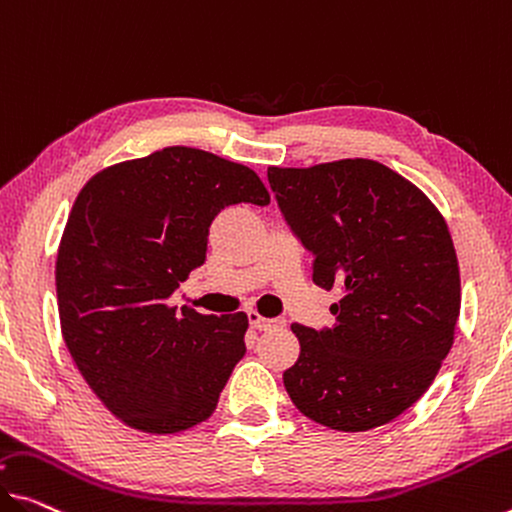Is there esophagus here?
I'll return each instance as SVG.
<instances>
[{
    "mask_svg": "<svg viewBox=\"0 0 512 512\" xmlns=\"http://www.w3.org/2000/svg\"><path fill=\"white\" fill-rule=\"evenodd\" d=\"M249 322H251V327L258 329V332H265V329H272V327H281L283 325L281 320L263 318L258 311H249Z\"/></svg>",
    "mask_w": 512,
    "mask_h": 512,
    "instance_id": "obj_1",
    "label": "esophagus"
}]
</instances>
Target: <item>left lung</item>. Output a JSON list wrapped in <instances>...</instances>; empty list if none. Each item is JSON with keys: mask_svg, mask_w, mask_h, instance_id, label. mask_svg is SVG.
<instances>
[{"mask_svg": "<svg viewBox=\"0 0 512 512\" xmlns=\"http://www.w3.org/2000/svg\"><path fill=\"white\" fill-rule=\"evenodd\" d=\"M279 208L313 254L320 288H341L336 325L293 322L283 373L297 410L341 432L384 426L419 400L453 345L460 265L439 208L410 180L352 157L267 169Z\"/></svg>", "mask_w": 512, "mask_h": 512, "instance_id": "1", "label": "left lung"}]
</instances>
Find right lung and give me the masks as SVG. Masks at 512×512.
Returning <instances> with one entry per match:
<instances>
[{
  "instance_id": "add662e5",
  "label": "right lung",
  "mask_w": 512,
  "mask_h": 512,
  "mask_svg": "<svg viewBox=\"0 0 512 512\" xmlns=\"http://www.w3.org/2000/svg\"><path fill=\"white\" fill-rule=\"evenodd\" d=\"M242 201L270 203L256 171L190 146L112 164L77 194L54 270L61 336L125 426L171 435L206 421L245 355V311L169 304L206 261L212 219Z\"/></svg>"
}]
</instances>
